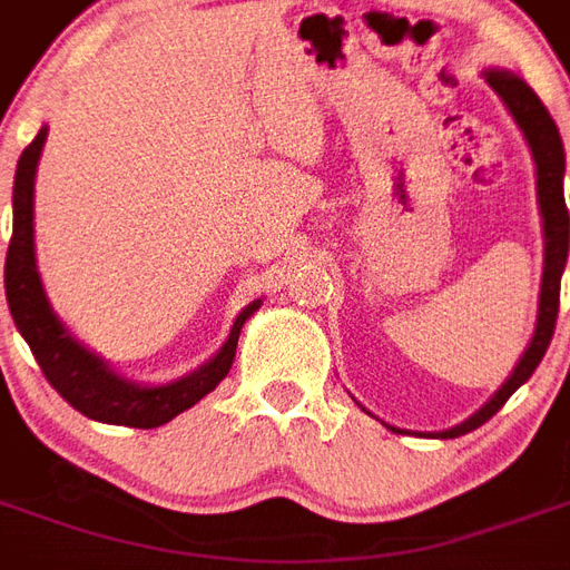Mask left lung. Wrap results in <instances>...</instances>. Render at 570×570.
<instances>
[{
    "label": "left lung",
    "instance_id": "left-lung-1",
    "mask_svg": "<svg viewBox=\"0 0 570 570\" xmlns=\"http://www.w3.org/2000/svg\"><path fill=\"white\" fill-rule=\"evenodd\" d=\"M494 94L501 97L503 106L510 109V116L515 118L519 130L525 134L528 149L538 167V204L540 219H543V277H540V305H538V326L534 335L528 342L525 354L515 363L513 375L498 387V394L491 396L485 406L473 412L470 419L454 424L440 433H428L436 440H454L464 436L470 430L482 428L485 421L498 412V409L510 400V396L531 379V372L538 370V363L550 347L552 330H556V317H559V286H562L564 262H568V207H564V146L559 137L556 121L547 112V106L540 104V97L525 81L507 72V69H485L482 72ZM391 428V424H387ZM394 433H403L400 428H391ZM424 436V433H421Z\"/></svg>",
    "mask_w": 570,
    "mask_h": 570
}]
</instances>
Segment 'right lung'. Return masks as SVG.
<instances>
[{
	"mask_svg": "<svg viewBox=\"0 0 570 570\" xmlns=\"http://www.w3.org/2000/svg\"><path fill=\"white\" fill-rule=\"evenodd\" d=\"M48 128L36 134V140L23 149L14 174V228L6 256V298L14 317L18 333L30 345L32 357L42 366V375L51 382L57 394L81 415L104 424H125V428H161L174 421L179 412L191 409L198 400L210 394L223 382L235 363L237 335L244 323L259 311L262 298L237 314L225 345L216 351L204 366L188 372L170 384H137L121 379L106 366L94 351L76 342L60 323L51 302L45 296L42 277L36 268V244H32V188H36V167L42 155Z\"/></svg>",
	"mask_w": 570,
	"mask_h": 570,
	"instance_id": "add662e5",
	"label": "right lung"
}]
</instances>
